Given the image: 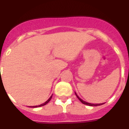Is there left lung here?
Here are the masks:
<instances>
[{"mask_svg":"<svg viewBox=\"0 0 129 129\" xmlns=\"http://www.w3.org/2000/svg\"><path fill=\"white\" fill-rule=\"evenodd\" d=\"M75 94H76V96H77V97L79 99V100L82 103L84 104V105H89V106H99V105H103V103H101V104H92V103H87V102H85V101H83L81 99H80L79 96H78V95H77L76 93H75Z\"/></svg>","mask_w":129,"mask_h":129,"instance_id":"1","label":"left lung"}]
</instances>
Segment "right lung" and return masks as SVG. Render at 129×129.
<instances>
[{
  "label": "right lung",
  "mask_w": 129,
  "mask_h": 129,
  "mask_svg": "<svg viewBox=\"0 0 129 129\" xmlns=\"http://www.w3.org/2000/svg\"><path fill=\"white\" fill-rule=\"evenodd\" d=\"M51 99H52V96H50V98H49V99H48V100L47 101H46V102H45V103H44L42 104V105H38V106H33V107H42V106L45 105H46V104H47L48 103V102H49V101H50V100H51Z\"/></svg>",
  "instance_id": "obj_1"
}]
</instances>
